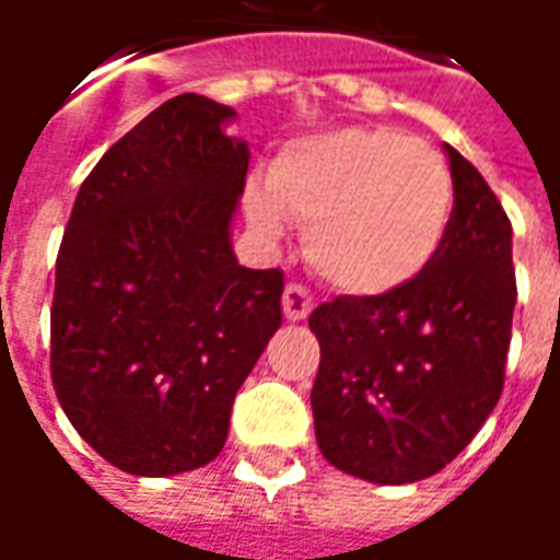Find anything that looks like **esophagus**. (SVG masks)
<instances>
[{"label": "esophagus", "mask_w": 560, "mask_h": 560, "mask_svg": "<svg viewBox=\"0 0 560 560\" xmlns=\"http://www.w3.org/2000/svg\"><path fill=\"white\" fill-rule=\"evenodd\" d=\"M311 311H314L311 292L304 287H299V283H289V287L283 289V317H287L289 323H302V319H307Z\"/></svg>", "instance_id": "esophagus-1"}]
</instances>
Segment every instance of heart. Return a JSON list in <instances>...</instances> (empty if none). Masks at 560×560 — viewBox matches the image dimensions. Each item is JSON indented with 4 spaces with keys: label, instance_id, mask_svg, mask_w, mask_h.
<instances>
[{
    "label": "heart",
    "instance_id": "obj_1",
    "mask_svg": "<svg viewBox=\"0 0 560 560\" xmlns=\"http://www.w3.org/2000/svg\"><path fill=\"white\" fill-rule=\"evenodd\" d=\"M243 203L265 237H280L287 219L302 225L307 261L331 287L381 295L433 261L454 188L427 142L390 127H341L287 145L271 185L253 183Z\"/></svg>",
    "mask_w": 560,
    "mask_h": 560
}]
</instances>
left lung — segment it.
Instances as JSON below:
<instances>
[{
  "mask_svg": "<svg viewBox=\"0 0 560 560\" xmlns=\"http://www.w3.org/2000/svg\"><path fill=\"white\" fill-rule=\"evenodd\" d=\"M454 183L445 241L405 287L338 295L311 314V408L323 457L375 485L430 479L503 393L515 268L512 225L481 173L445 145Z\"/></svg>",
  "mask_w": 560,
  "mask_h": 560,
  "instance_id": "1",
  "label": "left lung"
}]
</instances>
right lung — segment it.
<instances>
[{
	"label": "right lung",
	"instance_id": "1",
	"mask_svg": "<svg viewBox=\"0 0 560 560\" xmlns=\"http://www.w3.org/2000/svg\"><path fill=\"white\" fill-rule=\"evenodd\" d=\"M234 109L179 94L112 145L63 231L51 381L69 423L130 476L207 466L234 396L283 323V271L231 246L249 145Z\"/></svg>",
	"mask_w": 560,
	"mask_h": 560
}]
</instances>
